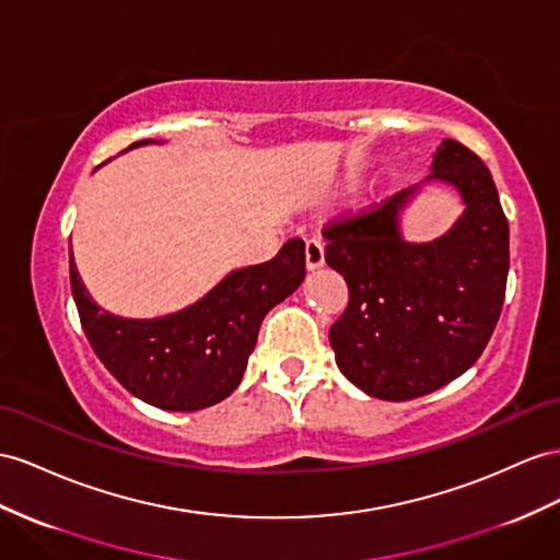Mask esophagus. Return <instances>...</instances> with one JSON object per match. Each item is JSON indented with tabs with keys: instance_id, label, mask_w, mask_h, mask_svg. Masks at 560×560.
Here are the masks:
<instances>
[{
	"instance_id": "obj_1",
	"label": "esophagus",
	"mask_w": 560,
	"mask_h": 560,
	"mask_svg": "<svg viewBox=\"0 0 560 560\" xmlns=\"http://www.w3.org/2000/svg\"><path fill=\"white\" fill-rule=\"evenodd\" d=\"M305 265L310 271L319 269L324 265V243L319 238H310L305 243Z\"/></svg>"
}]
</instances>
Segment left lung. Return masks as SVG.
<instances>
[{"instance_id":"obj_1","label":"left lung","mask_w":560,"mask_h":560,"mask_svg":"<svg viewBox=\"0 0 560 560\" xmlns=\"http://www.w3.org/2000/svg\"><path fill=\"white\" fill-rule=\"evenodd\" d=\"M425 182L462 194L447 234L409 243L399 212L419 186L324 226L326 265L348 283V307L328 331L336 364L371 397L405 402L433 393L478 362L506 295L509 220L490 170L444 139Z\"/></svg>"}]
</instances>
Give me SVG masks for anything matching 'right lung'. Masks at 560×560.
<instances>
[{"mask_svg":"<svg viewBox=\"0 0 560 560\" xmlns=\"http://www.w3.org/2000/svg\"><path fill=\"white\" fill-rule=\"evenodd\" d=\"M149 139L135 141V149ZM305 279V243L285 241L269 262L224 277L198 303L158 319H122L98 307L70 253V289L92 350L122 388L167 411H198L232 395L265 314Z\"/></svg>","mask_w":560,"mask_h":560,"instance_id":"add662e5","label":"right lung"}]
</instances>
